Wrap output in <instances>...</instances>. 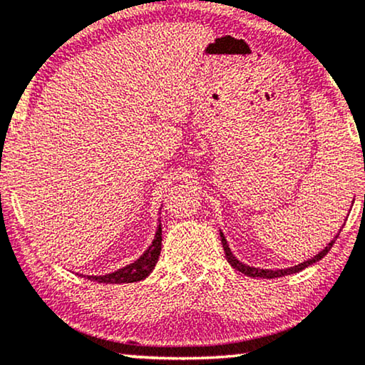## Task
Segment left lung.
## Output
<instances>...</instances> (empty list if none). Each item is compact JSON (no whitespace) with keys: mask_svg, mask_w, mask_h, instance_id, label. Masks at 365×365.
<instances>
[{"mask_svg":"<svg viewBox=\"0 0 365 365\" xmlns=\"http://www.w3.org/2000/svg\"><path fill=\"white\" fill-rule=\"evenodd\" d=\"M339 233H341V232H339ZM220 237H222L223 252H225V257H227L228 264H230V265L233 267V269L239 270V272H242V274H245L247 277H254V279H277V277H284V275H290V274H297V272L304 270L305 267L312 265V264H315V262H319L320 259H324V257L327 255V252H329L330 249H332V245L335 244V239H337L339 235H335V239H334V240H330V244H327V247H325V249H324L322 252H319L317 255L312 257V259L305 260V262H302V264H299V265H295V267H290V269H280V270L255 269V267H249V265L242 264V262H239V260L235 259V257L232 255V252H230V249H228L227 239H225V237H223V233H220Z\"/></svg>","mask_w":365,"mask_h":365,"instance_id":"8db88e82","label":"left lung"}]
</instances>
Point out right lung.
Listing matches in <instances>:
<instances>
[{"label":"right lung","instance_id":"add662e5","mask_svg":"<svg viewBox=\"0 0 365 365\" xmlns=\"http://www.w3.org/2000/svg\"><path fill=\"white\" fill-rule=\"evenodd\" d=\"M160 250H162V225H158V230L155 233V239L147 252L140 257L137 262L123 267V269L106 275H88L90 280L100 282V284H130V282H140L147 279L150 272L155 269Z\"/></svg>","mask_w":365,"mask_h":365}]
</instances>
